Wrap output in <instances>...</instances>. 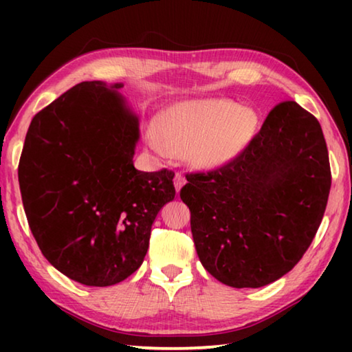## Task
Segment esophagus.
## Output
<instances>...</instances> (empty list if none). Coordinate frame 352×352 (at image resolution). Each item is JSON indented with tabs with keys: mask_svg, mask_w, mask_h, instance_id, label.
Returning a JSON list of instances; mask_svg holds the SVG:
<instances>
[{
	"mask_svg": "<svg viewBox=\"0 0 352 352\" xmlns=\"http://www.w3.org/2000/svg\"><path fill=\"white\" fill-rule=\"evenodd\" d=\"M186 184V178H184L183 174H177L175 175V188H177V192H180V189Z\"/></svg>",
	"mask_w": 352,
	"mask_h": 352,
	"instance_id": "34e87169",
	"label": "esophagus"
}]
</instances>
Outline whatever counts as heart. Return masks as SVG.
<instances>
[{
    "label": "heart",
    "mask_w": 352,
    "mask_h": 352,
    "mask_svg": "<svg viewBox=\"0 0 352 352\" xmlns=\"http://www.w3.org/2000/svg\"><path fill=\"white\" fill-rule=\"evenodd\" d=\"M259 119L250 107L228 99H192L168 107L147 127V142L162 155L186 151L200 168L233 162L252 144Z\"/></svg>",
    "instance_id": "obj_1"
}]
</instances>
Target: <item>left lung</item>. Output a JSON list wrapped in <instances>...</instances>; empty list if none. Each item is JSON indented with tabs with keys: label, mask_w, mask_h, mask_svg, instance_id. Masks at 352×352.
<instances>
[{
	"label": "left lung",
	"mask_w": 352,
	"mask_h": 352,
	"mask_svg": "<svg viewBox=\"0 0 352 352\" xmlns=\"http://www.w3.org/2000/svg\"><path fill=\"white\" fill-rule=\"evenodd\" d=\"M180 190L205 269L230 287H262L289 273L311 245L331 189L317 118L278 104L245 151Z\"/></svg>",
	"instance_id": "1"
}]
</instances>
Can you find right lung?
I'll use <instances>...</instances> for the list:
<instances>
[{
  "label": "right lung",
  "instance_id": "add662e5",
  "mask_svg": "<svg viewBox=\"0 0 352 352\" xmlns=\"http://www.w3.org/2000/svg\"><path fill=\"white\" fill-rule=\"evenodd\" d=\"M82 82L32 118L19 182L29 228L45 258L74 281L107 287L140 269L174 172H141L138 116L116 90Z\"/></svg>",
  "mask_w": 352,
  "mask_h": 352
}]
</instances>
